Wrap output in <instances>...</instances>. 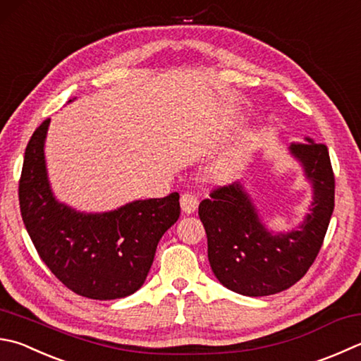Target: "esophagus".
I'll list each match as a JSON object with an SVG mask.
<instances>
[{
	"label": "esophagus",
	"instance_id": "obj_1",
	"mask_svg": "<svg viewBox=\"0 0 361 361\" xmlns=\"http://www.w3.org/2000/svg\"><path fill=\"white\" fill-rule=\"evenodd\" d=\"M180 207L185 214H193L196 207H198V198L193 193H183L180 196Z\"/></svg>",
	"mask_w": 361,
	"mask_h": 361
}]
</instances>
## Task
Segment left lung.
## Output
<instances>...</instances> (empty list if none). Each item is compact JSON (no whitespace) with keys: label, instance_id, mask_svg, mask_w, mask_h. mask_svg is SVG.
I'll return each mask as SVG.
<instances>
[{"label":"left lung","instance_id":"1","mask_svg":"<svg viewBox=\"0 0 361 361\" xmlns=\"http://www.w3.org/2000/svg\"><path fill=\"white\" fill-rule=\"evenodd\" d=\"M290 154L302 163L314 188L311 214L300 229L271 234L239 182L216 187L200 204L207 234V257L219 281L237 294L271 295L290 288L314 262L335 207V176L329 149L307 138Z\"/></svg>","mask_w":361,"mask_h":361}]
</instances>
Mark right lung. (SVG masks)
Returning <instances> with one entry per match:
<instances>
[{"label": "right lung", "instance_id": "add662e5", "mask_svg": "<svg viewBox=\"0 0 361 361\" xmlns=\"http://www.w3.org/2000/svg\"><path fill=\"white\" fill-rule=\"evenodd\" d=\"M45 119L26 146L18 182L20 212L40 259L75 294L114 300L137 292L151 269L159 240L180 215L179 193L133 201L104 214L61 204L47 178Z\"/></svg>", "mask_w": 361, "mask_h": 361}]
</instances>
